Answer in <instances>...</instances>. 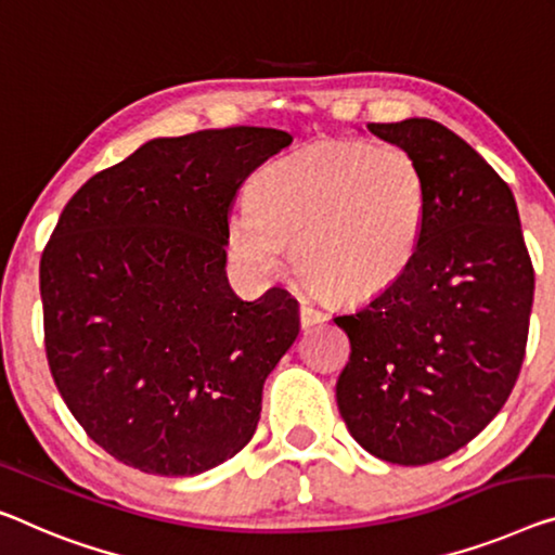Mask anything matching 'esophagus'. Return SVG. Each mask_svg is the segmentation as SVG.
<instances>
[{
  "instance_id": "34e87169",
  "label": "esophagus",
  "mask_w": 555,
  "mask_h": 555,
  "mask_svg": "<svg viewBox=\"0 0 555 555\" xmlns=\"http://www.w3.org/2000/svg\"><path fill=\"white\" fill-rule=\"evenodd\" d=\"M299 321H301L304 328H311V326H317V324H324L326 313L321 311V309H317V306H311V304L304 301L299 306Z\"/></svg>"
}]
</instances>
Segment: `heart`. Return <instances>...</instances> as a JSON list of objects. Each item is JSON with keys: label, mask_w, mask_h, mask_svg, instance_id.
I'll return each instance as SVG.
<instances>
[{"label": "heart", "mask_w": 555, "mask_h": 555, "mask_svg": "<svg viewBox=\"0 0 555 555\" xmlns=\"http://www.w3.org/2000/svg\"><path fill=\"white\" fill-rule=\"evenodd\" d=\"M431 192L409 149L326 139L256 173L249 206L229 221V246L256 274L292 246L296 274L336 301H366L406 274Z\"/></svg>", "instance_id": "1"}]
</instances>
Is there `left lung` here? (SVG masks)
I'll return each mask as SVG.
<instances>
[{"instance_id":"1","label":"left lung","mask_w":555,"mask_h":555,"mask_svg":"<svg viewBox=\"0 0 555 555\" xmlns=\"http://www.w3.org/2000/svg\"><path fill=\"white\" fill-rule=\"evenodd\" d=\"M369 131L416 156L431 202L406 274L334 319L351 341L336 403L369 453L424 466L481 434L514 391L535 276L516 198L476 149L434 119Z\"/></svg>"}]
</instances>
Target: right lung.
Instances as JSON below:
<instances>
[{"label":"right lung","instance_id":"obj_1","mask_svg":"<svg viewBox=\"0 0 555 555\" xmlns=\"http://www.w3.org/2000/svg\"><path fill=\"white\" fill-rule=\"evenodd\" d=\"M288 144L263 127L146 142L66 202L41 251L49 371L87 436L131 468L194 476L251 441L299 309L279 286L238 299L224 244L246 177Z\"/></svg>","mask_w":555,"mask_h":555}]
</instances>
